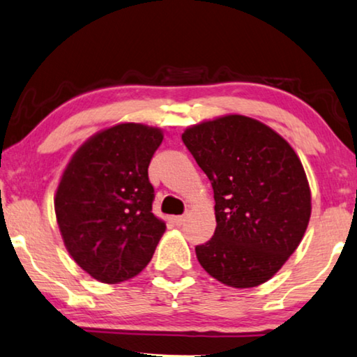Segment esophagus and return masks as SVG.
Instances as JSON below:
<instances>
[{
	"mask_svg": "<svg viewBox=\"0 0 357 357\" xmlns=\"http://www.w3.org/2000/svg\"><path fill=\"white\" fill-rule=\"evenodd\" d=\"M172 220H174L175 225H182L185 222V215H174Z\"/></svg>",
	"mask_w": 357,
	"mask_h": 357,
	"instance_id": "1",
	"label": "esophagus"
}]
</instances>
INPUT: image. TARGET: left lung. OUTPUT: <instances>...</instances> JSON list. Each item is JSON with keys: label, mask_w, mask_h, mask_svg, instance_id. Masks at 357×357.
<instances>
[{"label": "left lung", "mask_w": 357, "mask_h": 357, "mask_svg": "<svg viewBox=\"0 0 357 357\" xmlns=\"http://www.w3.org/2000/svg\"><path fill=\"white\" fill-rule=\"evenodd\" d=\"M185 146L208 175L215 231L196 257L231 288L275 275L301 243L311 219V188L285 138L256 119L227 114L185 128Z\"/></svg>", "instance_id": "1"}]
</instances>
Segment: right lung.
<instances>
[{
    "label": "right lung",
    "mask_w": 357,
    "mask_h": 357,
    "mask_svg": "<svg viewBox=\"0 0 357 357\" xmlns=\"http://www.w3.org/2000/svg\"><path fill=\"white\" fill-rule=\"evenodd\" d=\"M159 127L121 122L72 154L54 195L61 236L77 264L101 283L126 282L151 261L166 222L153 214L148 178Z\"/></svg>",
    "instance_id": "1"
}]
</instances>
